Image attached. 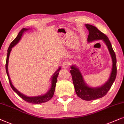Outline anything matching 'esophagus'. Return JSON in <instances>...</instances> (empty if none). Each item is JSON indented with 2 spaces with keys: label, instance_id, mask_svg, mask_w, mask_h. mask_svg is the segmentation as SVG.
Returning <instances> with one entry per match:
<instances>
[{
  "label": "esophagus",
  "instance_id": "esophagus-1",
  "mask_svg": "<svg viewBox=\"0 0 124 124\" xmlns=\"http://www.w3.org/2000/svg\"><path fill=\"white\" fill-rule=\"evenodd\" d=\"M69 66V63L67 61H64L62 63V67L64 69H66Z\"/></svg>",
  "mask_w": 124,
  "mask_h": 124
}]
</instances>
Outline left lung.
Wrapping results in <instances>:
<instances>
[{"label": "left lung", "instance_id": "8db88e82", "mask_svg": "<svg viewBox=\"0 0 124 124\" xmlns=\"http://www.w3.org/2000/svg\"><path fill=\"white\" fill-rule=\"evenodd\" d=\"M87 29L88 30L89 34L88 36V42H92L95 40L101 39L105 43L109 52L111 55L112 60V68L109 78L105 84L101 87H88L86 85L82 77L79 69L75 66H71L70 70L71 74L72 82L75 88L76 93L79 98L82 99L90 101L98 99L103 98L106 95L108 91L110 90L114 81L116 79L117 75V66H116V57L115 53L113 50L110 41L108 37L100 31L96 27L90 24H85Z\"/></svg>", "mask_w": 124, "mask_h": 124}]
</instances>
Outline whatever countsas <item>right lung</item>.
I'll use <instances>...</instances> for the list:
<instances>
[{"instance_id":"1","label":"right lung","mask_w":124,"mask_h":124,"mask_svg":"<svg viewBox=\"0 0 124 124\" xmlns=\"http://www.w3.org/2000/svg\"><path fill=\"white\" fill-rule=\"evenodd\" d=\"M29 29L26 28H23L20 31V32L19 33L17 37L15 38V39H14V41H12V42L11 43L10 45H9V47H8V50H7V59H6V72L7 74L8 80H9V84H10V85L11 88H12V90L14 91L15 92H16V93L20 97L21 99H23V100H24L25 101L28 102V103H32V104H41L43 103H45V102L48 101L49 100H50L52 98V97L53 96L54 91H55V85H56V83H57V77L58 75L59 74V71L61 70V67H59V69L56 71V72L54 73L53 75H52V82H51V87L50 90H49V91L46 93L45 95H41V96H34V97H29L26 96L24 95V94L21 93V92H20L19 91H18L17 89H16L14 85H13L12 82H11L10 78H9V74H8V59H9V54H10L11 51L12 50V48L15 45H16V44H17L18 42L20 41V39H21V36H22L23 33L25 31H28Z\"/></svg>"}]
</instances>
